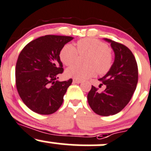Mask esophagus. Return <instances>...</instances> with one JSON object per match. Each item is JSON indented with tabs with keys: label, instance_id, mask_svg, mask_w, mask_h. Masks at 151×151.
Instances as JSON below:
<instances>
[{
	"label": "esophagus",
	"instance_id": "34e87169",
	"mask_svg": "<svg viewBox=\"0 0 151 151\" xmlns=\"http://www.w3.org/2000/svg\"><path fill=\"white\" fill-rule=\"evenodd\" d=\"M73 82H74V83H81V80H78V79H73Z\"/></svg>",
	"mask_w": 151,
	"mask_h": 151
}]
</instances>
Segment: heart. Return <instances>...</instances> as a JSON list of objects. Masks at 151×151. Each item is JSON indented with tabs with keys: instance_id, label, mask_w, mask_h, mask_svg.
Listing matches in <instances>:
<instances>
[{
	"instance_id": "obj_1",
	"label": "heart",
	"mask_w": 151,
	"mask_h": 151,
	"mask_svg": "<svg viewBox=\"0 0 151 151\" xmlns=\"http://www.w3.org/2000/svg\"><path fill=\"white\" fill-rule=\"evenodd\" d=\"M88 55L87 65H74L65 71L67 77L78 80H86L98 74L102 75L108 72L114 63V57L108 46L101 40L94 38H83L78 40L77 49L71 44H66L60 52V58L65 65L77 62L79 55Z\"/></svg>"
}]
</instances>
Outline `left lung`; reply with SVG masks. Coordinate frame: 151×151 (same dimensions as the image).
Returning <instances> with one entry per match:
<instances>
[{"label": "left lung", "instance_id": "obj_1", "mask_svg": "<svg viewBox=\"0 0 151 151\" xmlns=\"http://www.w3.org/2000/svg\"><path fill=\"white\" fill-rule=\"evenodd\" d=\"M105 40L111 43L115 54L114 62L109 71L99 80L106 88L99 92L92 86L88 93V102L96 114L106 116L119 113L130 102L138 83V66L135 57L127 46Z\"/></svg>", "mask_w": 151, "mask_h": 151}]
</instances>
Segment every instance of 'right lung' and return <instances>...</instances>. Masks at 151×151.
Returning <instances> with one entry per match:
<instances>
[{
	"instance_id": "add662e5",
	"label": "right lung",
	"mask_w": 151,
	"mask_h": 151,
	"mask_svg": "<svg viewBox=\"0 0 151 151\" xmlns=\"http://www.w3.org/2000/svg\"><path fill=\"white\" fill-rule=\"evenodd\" d=\"M74 37L45 35L28 43L20 52L15 68V83L23 103L43 115L56 112L72 79L60 82L63 72L60 58L62 48Z\"/></svg>"
}]
</instances>
